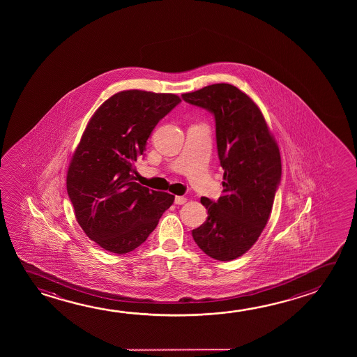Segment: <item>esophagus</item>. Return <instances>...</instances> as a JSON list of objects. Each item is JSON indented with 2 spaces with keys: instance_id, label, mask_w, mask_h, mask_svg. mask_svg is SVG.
<instances>
[{
  "instance_id": "obj_1",
  "label": "esophagus",
  "mask_w": 357,
  "mask_h": 357,
  "mask_svg": "<svg viewBox=\"0 0 357 357\" xmlns=\"http://www.w3.org/2000/svg\"><path fill=\"white\" fill-rule=\"evenodd\" d=\"M174 203H176V205H183L184 203H187V198H184V197H176Z\"/></svg>"
}]
</instances>
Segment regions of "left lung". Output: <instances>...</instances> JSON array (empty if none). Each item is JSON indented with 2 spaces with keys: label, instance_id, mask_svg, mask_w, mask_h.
Wrapping results in <instances>:
<instances>
[{
  "label": "left lung",
  "instance_id": "left-lung-1",
  "mask_svg": "<svg viewBox=\"0 0 357 357\" xmlns=\"http://www.w3.org/2000/svg\"><path fill=\"white\" fill-rule=\"evenodd\" d=\"M181 98L215 118L224 169L222 195L216 202L200 199L208 218L192 235L206 255L230 261L255 244L269 220L281 181L279 146L259 107L239 88L216 83Z\"/></svg>",
  "mask_w": 357,
  "mask_h": 357
}]
</instances>
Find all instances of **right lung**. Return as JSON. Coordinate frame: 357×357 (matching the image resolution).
<instances>
[{
  "label": "right lung",
  "instance_id": "obj_1",
  "mask_svg": "<svg viewBox=\"0 0 357 357\" xmlns=\"http://www.w3.org/2000/svg\"><path fill=\"white\" fill-rule=\"evenodd\" d=\"M181 100L176 94L130 89L112 96L88 122L67 172L77 222L105 250L142 245L174 195L135 181V162L153 129Z\"/></svg>",
  "mask_w": 357,
  "mask_h": 357
}]
</instances>
